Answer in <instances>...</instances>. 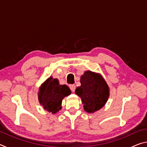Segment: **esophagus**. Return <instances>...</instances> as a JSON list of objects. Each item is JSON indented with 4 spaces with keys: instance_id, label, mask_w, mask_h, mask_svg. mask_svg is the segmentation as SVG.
Masks as SVG:
<instances>
[{
    "instance_id": "34e87169",
    "label": "esophagus",
    "mask_w": 147,
    "mask_h": 147,
    "mask_svg": "<svg viewBox=\"0 0 147 147\" xmlns=\"http://www.w3.org/2000/svg\"><path fill=\"white\" fill-rule=\"evenodd\" d=\"M69 88H70V89H71V90L72 92H74V91H75L76 86L74 85V84H72V85L69 86Z\"/></svg>"
}]
</instances>
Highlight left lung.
Returning a JSON list of instances; mask_svg holds the SVG:
<instances>
[{
    "label": "left lung",
    "instance_id": "1",
    "mask_svg": "<svg viewBox=\"0 0 147 147\" xmlns=\"http://www.w3.org/2000/svg\"><path fill=\"white\" fill-rule=\"evenodd\" d=\"M80 83L75 93L81 98L84 110L93 113L102 108L109 97V88L102 77L86 71L81 76Z\"/></svg>",
    "mask_w": 147,
    "mask_h": 147
}]
</instances>
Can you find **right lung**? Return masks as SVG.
<instances>
[{
    "label": "right lung",
    "mask_w": 147,
    "mask_h": 147,
    "mask_svg": "<svg viewBox=\"0 0 147 147\" xmlns=\"http://www.w3.org/2000/svg\"><path fill=\"white\" fill-rule=\"evenodd\" d=\"M71 93L67 86L59 85L58 79L51 77L39 88V100L45 109L55 113L61 109L63 98Z\"/></svg>",
    "instance_id": "add662e5"
}]
</instances>
